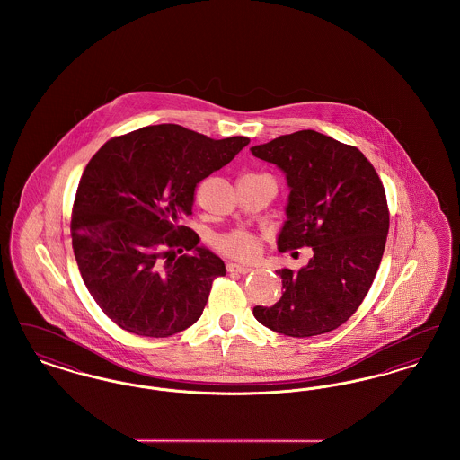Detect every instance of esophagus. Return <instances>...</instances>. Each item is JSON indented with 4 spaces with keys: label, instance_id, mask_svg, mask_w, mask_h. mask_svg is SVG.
<instances>
[{
    "label": "esophagus",
    "instance_id": "34e87169",
    "mask_svg": "<svg viewBox=\"0 0 460 460\" xmlns=\"http://www.w3.org/2000/svg\"><path fill=\"white\" fill-rule=\"evenodd\" d=\"M227 272H236V274H248V272H252V267H248V265H240V263H233L229 262L227 265Z\"/></svg>",
    "mask_w": 460,
    "mask_h": 460
}]
</instances>
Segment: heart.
Wrapping results in <instances>:
<instances>
[{"label":"heart","instance_id":"obj_1","mask_svg":"<svg viewBox=\"0 0 460 460\" xmlns=\"http://www.w3.org/2000/svg\"><path fill=\"white\" fill-rule=\"evenodd\" d=\"M217 248L224 255L238 261H253L261 252V243L248 233H231L217 241Z\"/></svg>","mask_w":460,"mask_h":460}]
</instances>
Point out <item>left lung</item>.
<instances>
[{"instance_id": "1", "label": "left lung", "mask_w": 460, "mask_h": 460, "mask_svg": "<svg viewBox=\"0 0 460 460\" xmlns=\"http://www.w3.org/2000/svg\"><path fill=\"white\" fill-rule=\"evenodd\" d=\"M252 154L276 164L289 186L278 248L314 250L300 270H276L283 296L255 306L253 315L293 338L329 332L360 306L383 259L390 227L383 182L360 150L310 129L257 145Z\"/></svg>"}]
</instances>
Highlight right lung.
<instances>
[{
    "mask_svg": "<svg viewBox=\"0 0 460 460\" xmlns=\"http://www.w3.org/2000/svg\"><path fill=\"white\" fill-rule=\"evenodd\" d=\"M248 143L160 124L111 137L93 155L70 236L84 285L119 328L167 338L199 319L226 265L182 220L193 214L198 182Z\"/></svg>",
    "mask_w": 460,
    "mask_h": 460,
    "instance_id": "right-lung-1",
    "label": "right lung"
}]
</instances>
